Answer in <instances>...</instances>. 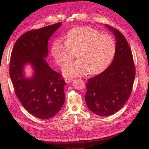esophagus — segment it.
<instances>
[{
  "instance_id": "1",
  "label": "esophagus",
  "mask_w": 149,
  "mask_h": 149,
  "mask_svg": "<svg viewBox=\"0 0 149 149\" xmlns=\"http://www.w3.org/2000/svg\"><path fill=\"white\" fill-rule=\"evenodd\" d=\"M65 82L67 83V84H68V83H70V82H72V79H70V78H65Z\"/></svg>"
}]
</instances>
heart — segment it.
Segmentation results:
<instances>
[{
    "label": "heart",
    "instance_id": "b5f03b06",
    "mask_svg": "<svg viewBox=\"0 0 149 149\" xmlns=\"http://www.w3.org/2000/svg\"><path fill=\"white\" fill-rule=\"evenodd\" d=\"M116 52L114 38L101 35L97 29L80 27L67 33L65 41L55 40L52 44V54L56 64L62 67L77 53L76 62L68 64L62 69L65 77H79L89 73L100 74L111 63Z\"/></svg>",
    "mask_w": 149,
    "mask_h": 149
}]
</instances>
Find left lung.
<instances>
[{"label":"left lung","mask_w":149,"mask_h":149,"mask_svg":"<svg viewBox=\"0 0 149 149\" xmlns=\"http://www.w3.org/2000/svg\"><path fill=\"white\" fill-rule=\"evenodd\" d=\"M105 26L115 38V55L104 72L88 80L85 95L88 108L101 116L112 115L123 108L130 96L135 77L132 53L127 40L118 30Z\"/></svg>","instance_id":"obj_1"}]
</instances>
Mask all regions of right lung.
Segmentation results:
<instances>
[{
	"label": "right lung",
	"instance_id": "add662e5",
	"mask_svg": "<svg viewBox=\"0 0 149 149\" xmlns=\"http://www.w3.org/2000/svg\"><path fill=\"white\" fill-rule=\"evenodd\" d=\"M62 22L34 29L18 38L11 53L9 74L16 96L32 115L49 119L56 115L65 102V82L61 74L49 67L48 42ZM32 67L30 77L25 75V67Z\"/></svg>",
	"mask_w": 149,
	"mask_h": 149
}]
</instances>
